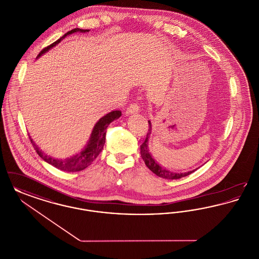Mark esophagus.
Wrapping results in <instances>:
<instances>
[{
    "mask_svg": "<svg viewBox=\"0 0 259 259\" xmlns=\"http://www.w3.org/2000/svg\"><path fill=\"white\" fill-rule=\"evenodd\" d=\"M140 111V108H139V105L137 103H132L126 110V114L129 115V114H132V113H137Z\"/></svg>",
    "mask_w": 259,
    "mask_h": 259,
    "instance_id": "1",
    "label": "esophagus"
}]
</instances>
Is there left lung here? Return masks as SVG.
<instances>
[{"mask_svg":"<svg viewBox=\"0 0 259 259\" xmlns=\"http://www.w3.org/2000/svg\"><path fill=\"white\" fill-rule=\"evenodd\" d=\"M150 132H151V123H150V121H148V132L146 136L145 142L141 146V156H142L143 160L145 161L147 167L151 172H154L156 176L163 178V179L178 180V179L186 177V176L190 175L191 172L196 171V170H194V171H189V172H174L160 166L157 161L154 160V158L152 157V155L150 154L149 149H148V136L150 135Z\"/></svg>","mask_w":259,"mask_h":259,"instance_id":"1","label":"left lung"}]
</instances>
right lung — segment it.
<instances>
[{"instance_id":"add662e5","label":"right lung","mask_w":259,"mask_h":259,"mask_svg":"<svg viewBox=\"0 0 259 259\" xmlns=\"http://www.w3.org/2000/svg\"><path fill=\"white\" fill-rule=\"evenodd\" d=\"M88 31L89 30L74 28L73 30L69 31L68 33H66L63 37H60L59 39H57L55 42H53L49 47L45 48L38 53L37 57H39L41 54H44L45 52H47L51 48H53L54 46L59 44L61 41V39H63L66 36H68L70 34H73L74 32H82L83 33V32H88ZM120 115H121V111H113L107 113L102 118H100L98 122L95 124V126L93 128V131L91 133L87 147L83 148L79 153L75 154L74 156L65 158V159L53 158L50 155L46 154L44 151H41L39 148H37V145L33 142V140L31 139L30 136H29V138H30V141H31L33 147L35 148L36 152L38 154V156L40 158H42L46 162H48L49 164L54 166L55 168H57L61 171L78 172V171L84 170L88 166H90L92 164V162L97 158L100 152L103 150L105 142H106V133H107L108 126L114 119H117L118 117H120Z\"/></svg>"}]
</instances>
